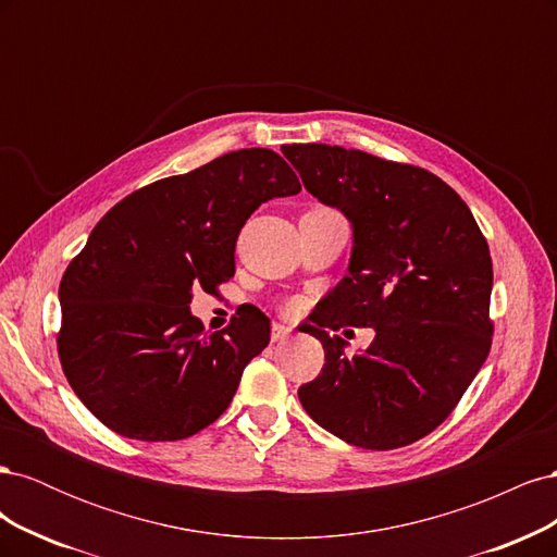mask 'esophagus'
I'll list each match as a JSON object with an SVG mask.
<instances>
[{"label": "esophagus", "instance_id": "esophagus-1", "mask_svg": "<svg viewBox=\"0 0 557 557\" xmlns=\"http://www.w3.org/2000/svg\"><path fill=\"white\" fill-rule=\"evenodd\" d=\"M290 334H293V330L288 325H281V323L272 325V342H285Z\"/></svg>", "mask_w": 557, "mask_h": 557}]
</instances>
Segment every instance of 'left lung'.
Wrapping results in <instances>:
<instances>
[{
    "mask_svg": "<svg viewBox=\"0 0 557 557\" xmlns=\"http://www.w3.org/2000/svg\"><path fill=\"white\" fill-rule=\"evenodd\" d=\"M305 188L352 225L348 276L309 332L325 348L299 401L339 440L393 450L440 428L493 344V260L450 185L413 164L327 144L283 146ZM374 326L373 346L346 357L324 327Z\"/></svg>",
    "mask_w": 557,
    "mask_h": 557,
    "instance_id": "1",
    "label": "left lung"
}]
</instances>
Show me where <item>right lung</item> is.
Returning <instances> with one entry per match:
<instances>
[{
  "label": "right lung",
  "instance_id": "right-lung-1",
  "mask_svg": "<svg viewBox=\"0 0 557 557\" xmlns=\"http://www.w3.org/2000/svg\"><path fill=\"white\" fill-rule=\"evenodd\" d=\"M301 185L278 153L242 148L134 190L95 225L60 281L62 372L95 418L139 442L211 425L244 367L269 344V318L207 332L193 288L234 276V248L262 201Z\"/></svg>",
  "mask_w": 557,
  "mask_h": 557
}]
</instances>
